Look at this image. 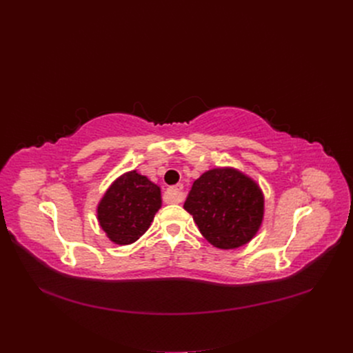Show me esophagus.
Segmentation results:
<instances>
[{"instance_id": "obj_1", "label": "esophagus", "mask_w": 353, "mask_h": 353, "mask_svg": "<svg viewBox=\"0 0 353 353\" xmlns=\"http://www.w3.org/2000/svg\"><path fill=\"white\" fill-rule=\"evenodd\" d=\"M183 184H177V186H173V188H169L167 189V196L170 197V200L173 203H179L183 200Z\"/></svg>"}]
</instances>
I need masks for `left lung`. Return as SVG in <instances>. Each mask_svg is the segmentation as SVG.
<instances>
[{
    "mask_svg": "<svg viewBox=\"0 0 353 353\" xmlns=\"http://www.w3.org/2000/svg\"><path fill=\"white\" fill-rule=\"evenodd\" d=\"M200 233L219 249L246 245L261 228L263 196L257 184L234 169L201 174L184 201Z\"/></svg>",
    "mask_w": 353,
    "mask_h": 353,
    "instance_id": "left-lung-1",
    "label": "left lung"
}]
</instances>
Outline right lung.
<instances>
[{
    "label": "right lung",
    "mask_w": 353,
    "mask_h": 353,
    "mask_svg": "<svg viewBox=\"0 0 353 353\" xmlns=\"http://www.w3.org/2000/svg\"><path fill=\"white\" fill-rule=\"evenodd\" d=\"M160 208V188L133 170L111 184L100 201L97 216L110 240L130 245L150 228Z\"/></svg>",
    "instance_id": "add662e5"
}]
</instances>
